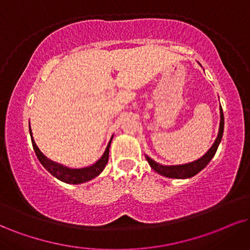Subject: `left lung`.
<instances>
[{
    "label": "left lung",
    "mask_w": 250,
    "mask_h": 250,
    "mask_svg": "<svg viewBox=\"0 0 250 250\" xmlns=\"http://www.w3.org/2000/svg\"><path fill=\"white\" fill-rule=\"evenodd\" d=\"M224 133V113L223 109L220 106V125H219V132H218V137L215 139L214 144L212 145L211 148L206 152L202 158L196 160V161L186 163V165H178V166H163L160 163L155 162L152 160L149 156L146 155L147 161H148L149 166L154 169L156 172H159L162 176L169 177V178H190L195 176L196 174H198L200 170H203L206 166L208 165V162L211 161L212 158L214 156L215 152H217L218 146H219L221 138H223Z\"/></svg>",
    "instance_id": "1"
}]
</instances>
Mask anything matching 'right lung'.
Instances as JSON below:
<instances>
[{"label": "right lung", "instance_id": "add662e5", "mask_svg": "<svg viewBox=\"0 0 250 250\" xmlns=\"http://www.w3.org/2000/svg\"><path fill=\"white\" fill-rule=\"evenodd\" d=\"M30 135H31V140H32V146L33 149H35L37 158H38L39 162L44 166V168L47 171H50L54 177H57L58 180L64 182V183L68 184H80V183H84V182H88L95 178L98 175L103 171V169L105 168L107 160H109V149H110V145H111V140H112V137H111V140L107 144V147L104 152L102 158L94 163L92 166H89V167L85 168H80V169H73V168H68L66 166L59 165V163L52 161L40 152V149L37 146L35 140H33L32 137V132H31V127H30Z\"/></svg>", "mask_w": 250, "mask_h": 250}]
</instances>
